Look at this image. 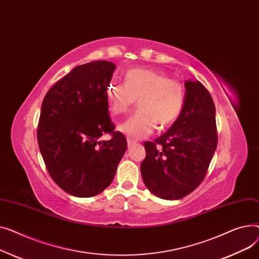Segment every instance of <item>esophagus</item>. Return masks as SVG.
<instances>
[{
    "label": "esophagus",
    "instance_id": "obj_1",
    "mask_svg": "<svg viewBox=\"0 0 259 259\" xmlns=\"http://www.w3.org/2000/svg\"><path fill=\"white\" fill-rule=\"evenodd\" d=\"M134 145H135V141H133L132 139L127 138V146H128V148H131V147L134 146Z\"/></svg>",
    "mask_w": 259,
    "mask_h": 259
}]
</instances>
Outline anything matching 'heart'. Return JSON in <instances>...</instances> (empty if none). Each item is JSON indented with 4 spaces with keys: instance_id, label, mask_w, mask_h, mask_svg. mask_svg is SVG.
I'll list each match as a JSON object with an SVG mask.
<instances>
[{
    "instance_id": "obj_1",
    "label": "heart",
    "mask_w": 259,
    "mask_h": 259,
    "mask_svg": "<svg viewBox=\"0 0 259 259\" xmlns=\"http://www.w3.org/2000/svg\"><path fill=\"white\" fill-rule=\"evenodd\" d=\"M105 95L114 115L127 113L137 99L139 111L118 130L132 140H140L157 125L163 130L175 122L183 110L185 91L181 82L160 72L138 68L126 72L124 83L111 82Z\"/></svg>"
}]
</instances>
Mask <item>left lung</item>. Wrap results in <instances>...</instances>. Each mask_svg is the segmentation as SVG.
I'll use <instances>...</instances> for the list:
<instances>
[{"label":"left lung","mask_w":259,"mask_h":259,"mask_svg":"<svg viewBox=\"0 0 259 259\" xmlns=\"http://www.w3.org/2000/svg\"><path fill=\"white\" fill-rule=\"evenodd\" d=\"M180 116L154 142L144 143L141 176L147 189L163 200H180L199 186L218 145L215 106L200 82L185 81Z\"/></svg>","instance_id":"8db88e82"}]
</instances>
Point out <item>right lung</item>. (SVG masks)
I'll list each match as a JSON object with an SVG mask.
<instances>
[{"mask_svg":"<svg viewBox=\"0 0 259 259\" xmlns=\"http://www.w3.org/2000/svg\"><path fill=\"white\" fill-rule=\"evenodd\" d=\"M116 66L96 60L74 68L46 94L37 142L50 177L67 193L90 197L109 187L127 142L115 132L105 91ZM104 133L112 138L99 141Z\"/></svg>","mask_w":259,"mask_h":259,"instance_id":"add662e5","label":"right lung"}]
</instances>
